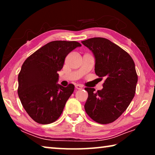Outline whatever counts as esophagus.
<instances>
[{"instance_id": "obj_1", "label": "esophagus", "mask_w": 155, "mask_h": 155, "mask_svg": "<svg viewBox=\"0 0 155 155\" xmlns=\"http://www.w3.org/2000/svg\"><path fill=\"white\" fill-rule=\"evenodd\" d=\"M75 88L77 89V90H82L83 86L81 85H75Z\"/></svg>"}]
</instances>
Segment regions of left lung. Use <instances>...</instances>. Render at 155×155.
Masks as SVG:
<instances>
[{
  "instance_id": "8db88e82",
  "label": "left lung",
  "mask_w": 155,
  "mask_h": 155,
  "mask_svg": "<svg viewBox=\"0 0 155 155\" xmlns=\"http://www.w3.org/2000/svg\"><path fill=\"white\" fill-rule=\"evenodd\" d=\"M81 42L93 52L96 74L105 78L102 90L85 88L88 93L85 110L94 121L109 124L125 111L135 96L138 79L135 63L127 52L107 39L93 38Z\"/></svg>"
}]
</instances>
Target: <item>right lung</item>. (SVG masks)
<instances>
[{
    "label": "right lung",
    "mask_w": 155,
    "mask_h": 155,
    "mask_svg": "<svg viewBox=\"0 0 155 155\" xmlns=\"http://www.w3.org/2000/svg\"><path fill=\"white\" fill-rule=\"evenodd\" d=\"M80 43L52 41L41 47L23 63L18 74V94L23 107L34 121L51 124L61 115L65 104L74 90L57 84L65 58Z\"/></svg>",
    "instance_id": "right-lung-1"
}]
</instances>
